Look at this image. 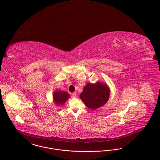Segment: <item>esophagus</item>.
Returning <instances> with one entry per match:
<instances>
[{
    "mask_svg": "<svg viewBox=\"0 0 160 160\" xmlns=\"http://www.w3.org/2000/svg\"><path fill=\"white\" fill-rule=\"evenodd\" d=\"M72 96L73 98H76V96H77V94H76V92H74L72 93Z\"/></svg>",
    "mask_w": 160,
    "mask_h": 160,
    "instance_id": "34e87169",
    "label": "esophagus"
}]
</instances>
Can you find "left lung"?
Returning <instances> with one entry per match:
<instances>
[{
  "label": "left lung",
  "instance_id": "left-lung-1",
  "mask_svg": "<svg viewBox=\"0 0 160 160\" xmlns=\"http://www.w3.org/2000/svg\"><path fill=\"white\" fill-rule=\"evenodd\" d=\"M110 89L106 83L100 81L88 83L80 94V99L90 109L94 110L103 106L108 101Z\"/></svg>",
  "mask_w": 160,
  "mask_h": 160
}]
</instances>
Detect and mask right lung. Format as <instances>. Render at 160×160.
Segmentation results:
<instances>
[{
    "label": "right lung",
    "mask_w": 160,
    "mask_h": 160,
    "mask_svg": "<svg viewBox=\"0 0 160 160\" xmlns=\"http://www.w3.org/2000/svg\"><path fill=\"white\" fill-rule=\"evenodd\" d=\"M70 98V94L65 91L55 90L53 93V101L58 106H62Z\"/></svg>",
    "instance_id": "1"
}]
</instances>
